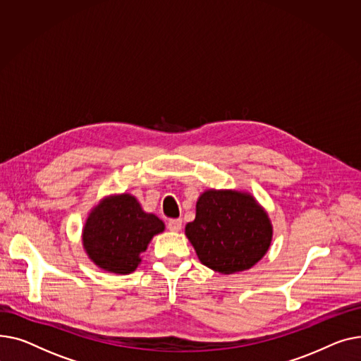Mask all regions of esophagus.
I'll return each instance as SVG.
<instances>
[{"mask_svg": "<svg viewBox=\"0 0 361 361\" xmlns=\"http://www.w3.org/2000/svg\"><path fill=\"white\" fill-rule=\"evenodd\" d=\"M167 228L171 231H180L182 228V220L180 219H173L167 221Z\"/></svg>", "mask_w": 361, "mask_h": 361, "instance_id": "34e87169", "label": "esophagus"}]
</instances>
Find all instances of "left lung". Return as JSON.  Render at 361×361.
Segmentation results:
<instances>
[{
    "label": "left lung",
    "instance_id": "1",
    "mask_svg": "<svg viewBox=\"0 0 361 361\" xmlns=\"http://www.w3.org/2000/svg\"><path fill=\"white\" fill-rule=\"evenodd\" d=\"M185 235L201 264L228 275L257 265L272 242V224L249 192L207 189L197 201L195 220Z\"/></svg>",
    "mask_w": 361,
    "mask_h": 361
}]
</instances>
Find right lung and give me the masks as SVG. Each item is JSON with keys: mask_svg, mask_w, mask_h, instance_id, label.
Listing matches in <instances>:
<instances>
[{"mask_svg": "<svg viewBox=\"0 0 361 361\" xmlns=\"http://www.w3.org/2000/svg\"><path fill=\"white\" fill-rule=\"evenodd\" d=\"M161 231L164 223L145 213L134 195L123 192L104 197L90 209L81 240L96 267L125 275L137 269L141 253Z\"/></svg>", "mask_w": 361, "mask_h": 361, "instance_id": "right-lung-1", "label": "right lung"}]
</instances>
